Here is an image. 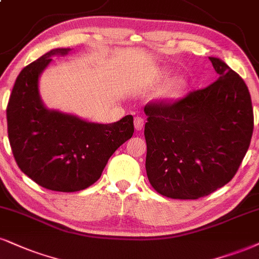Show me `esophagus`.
<instances>
[{
  "mask_svg": "<svg viewBox=\"0 0 259 259\" xmlns=\"http://www.w3.org/2000/svg\"><path fill=\"white\" fill-rule=\"evenodd\" d=\"M144 127V119L142 116H136L135 117V128L137 131H142Z\"/></svg>",
  "mask_w": 259,
  "mask_h": 259,
  "instance_id": "1",
  "label": "esophagus"
}]
</instances>
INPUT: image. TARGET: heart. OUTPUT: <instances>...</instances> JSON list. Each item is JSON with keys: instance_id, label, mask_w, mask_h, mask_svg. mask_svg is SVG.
Here are the masks:
<instances>
[{"instance_id": "1", "label": "heart", "mask_w": 259, "mask_h": 259, "mask_svg": "<svg viewBox=\"0 0 259 259\" xmlns=\"http://www.w3.org/2000/svg\"><path fill=\"white\" fill-rule=\"evenodd\" d=\"M169 75V72L161 69L156 73V81H162L167 79ZM186 89V80L183 76H174V78L168 79L163 85L161 86L157 92V98L161 102H171L177 100L181 96V94Z\"/></svg>"}]
</instances>
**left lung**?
I'll use <instances>...</instances> for the list:
<instances>
[{
	"label": "left lung",
	"instance_id": "1",
	"mask_svg": "<svg viewBox=\"0 0 259 259\" xmlns=\"http://www.w3.org/2000/svg\"><path fill=\"white\" fill-rule=\"evenodd\" d=\"M205 89L173 103H149L144 136L151 186L173 199H198L229 183L246 155L253 109L245 81L218 57Z\"/></svg>",
	"mask_w": 259,
	"mask_h": 259
}]
</instances>
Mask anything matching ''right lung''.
I'll list each match as a JSON object with an SVG mask.
<instances>
[{
  "instance_id": "obj_1",
  "label": "right lung",
  "mask_w": 259,
  "mask_h": 259,
  "mask_svg": "<svg viewBox=\"0 0 259 259\" xmlns=\"http://www.w3.org/2000/svg\"><path fill=\"white\" fill-rule=\"evenodd\" d=\"M69 48H57L25 67L7 107L8 138L15 161L39 186L59 192L85 190L101 178L108 159L133 136V116L95 123L49 109L39 95V76Z\"/></svg>"
}]
</instances>
